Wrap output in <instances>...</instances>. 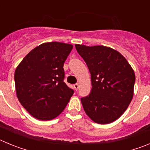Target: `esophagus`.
Here are the masks:
<instances>
[{"instance_id":"esophagus-1","label":"esophagus","mask_w":150,"mask_h":150,"mask_svg":"<svg viewBox=\"0 0 150 150\" xmlns=\"http://www.w3.org/2000/svg\"><path fill=\"white\" fill-rule=\"evenodd\" d=\"M74 88L77 91V89L79 88V84H78V83H76V84H74Z\"/></svg>"}]
</instances>
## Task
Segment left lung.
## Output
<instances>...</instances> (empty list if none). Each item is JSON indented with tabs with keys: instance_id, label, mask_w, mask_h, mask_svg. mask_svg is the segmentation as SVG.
<instances>
[{
	"instance_id": "obj_1",
	"label": "left lung",
	"mask_w": 150,
	"mask_h": 150,
	"mask_svg": "<svg viewBox=\"0 0 150 150\" xmlns=\"http://www.w3.org/2000/svg\"><path fill=\"white\" fill-rule=\"evenodd\" d=\"M75 46L91 74V92L81 98L85 112L98 124L116 121L133 98V68L120 52L110 47L79 44Z\"/></svg>"
}]
</instances>
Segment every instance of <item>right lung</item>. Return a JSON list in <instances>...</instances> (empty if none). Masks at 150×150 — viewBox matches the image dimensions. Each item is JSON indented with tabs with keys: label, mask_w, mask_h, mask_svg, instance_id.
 Segmentation results:
<instances>
[{
	"label": "right lung",
	"mask_w": 150,
	"mask_h": 150,
	"mask_svg": "<svg viewBox=\"0 0 150 150\" xmlns=\"http://www.w3.org/2000/svg\"><path fill=\"white\" fill-rule=\"evenodd\" d=\"M73 45L49 42L39 45L16 68V91L30 115L43 121L60 115L74 94L64 82V64Z\"/></svg>",
	"instance_id": "obj_1"
}]
</instances>
